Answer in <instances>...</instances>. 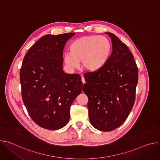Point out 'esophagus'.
I'll return each mask as SVG.
<instances>
[{
	"label": "esophagus",
	"instance_id": "esophagus-1",
	"mask_svg": "<svg viewBox=\"0 0 160 160\" xmlns=\"http://www.w3.org/2000/svg\"><path fill=\"white\" fill-rule=\"evenodd\" d=\"M82 83H83V84L85 83V78H84V77H82Z\"/></svg>",
	"mask_w": 160,
	"mask_h": 160
}]
</instances>
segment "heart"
I'll return each instance as SVG.
<instances>
[{"mask_svg":"<svg viewBox=\"0 0 160 160\" xmlns=\"http://www.w3.org/2000/svg\"><path fill=\"white\" fill-rule=\"evenodd\" d=\"M70 52L63 55L65 65L70 70L79 66L88 72L99 70L106 63L111 51V44L104 36L88 35L76 39L70 45Z\"/></svg>","mask_w":160,"mask_h":160,"instance_id":"b5f03b06","label":"heart"}]
</instances>
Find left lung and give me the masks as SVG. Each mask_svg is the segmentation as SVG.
<instances>
[{"instance_id": "left-lung-1", "label": "left lung", "mask_w": 160, "mask_h": 160, "mask_svg": "<svg viewBox=\"0 0 160 160\" xmlns=\"http://www.w3.org/2000/svg\"><path fill=\"white\" fill-rule=\"evenodd\" d=\"M112 52L98 71L84 75L83 91L87 96L90 122L98 130L108 132L121 126L134 104L138 68L127 45L112 33Z\"/></svg>"}]
</instances>
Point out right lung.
<instances>
[{"label":"right lung","instance_id":"add662e5","mask_svg":"<svg viewBox=\"0 0 160 160\" xmlns=\"http://www.w3.org/2000/svg\"><path fill=\"white\" fill-rule=\"evenodd\" d=\"M75 35H45L22 61L19 73L22 101L33 122L48 130L67 125L70 106L82 91L81 77L62 70L63 49Z\"/></svg>","mask_w":160,"mask_h":160}]
</instances>
